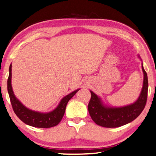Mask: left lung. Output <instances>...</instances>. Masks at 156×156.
I'll return each instance as SVG.
<instances>
[{
  "instance_id": "left-lung-1",
  "label": "left lung",
  "mask_w": 156,
  "mask_h": 156,
  "mask_svg": "<svg viewBox=\"0 0 156 156\" xmlns=\"http://www.w3.org/2000/svg\"><path fill=\"white\" fill-rule=\"evenodd\" d=\"M144 73L143 86L140 97L133 104L123 107H108L104 106L101 99L90 90L91 98L88 108L93 120L99 126L106 128H115L133 121L144 110L147 100L148 77L143 66Z\"/></svg>"
}]
</instances>
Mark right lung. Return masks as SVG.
<instances>
[{"instance_id": "1", "label": "right lung", "mask_w": 156, "mask_h": 156, "mask_svg": "<svg viewBox=\"0 0 156 156\" xmlns=\"http://www.w3.org/2000/svg\"><path fill=\"white\" fill-rule=\"evenodd\" d=\"M9 77L7 80V91H8L10 101H11L14 112L20 120L23 122L25 124L34 127H37V128H50V127L57 126L63 118L68 101L80 90V89H77L64 97L54 111L46 113H39V112L32 111L26 108L15 97L11 84L12 64L9 66Z\"/></svg>"}]
</instances>
